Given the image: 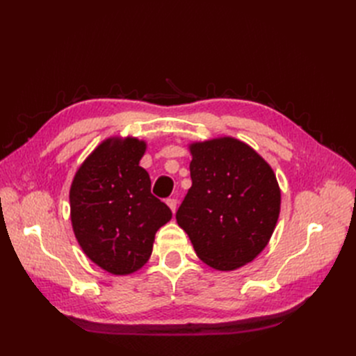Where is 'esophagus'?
<instances>
[{
	"mask_svg": "<svg viewBox=\"0 0 356 356\" xmlns=\"http://www.w3.org/2000/svg\"><path fill=\"white\" fill-rule=\"evenodd\" d=\"M166 203H168V207L170 208L172 213H175V212H177V204H178L177 199H168V200H166Z\"/></svg>",
	"mask_w": 356,
	"mask_h": 356,
	"instance_id": "1",
	"label": "esophagus"
}]
</instances>
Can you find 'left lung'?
<instances>
[{"instance_id":"8db88e82","label":"left lung","mask_w":356,"mask_h":356,"mask_svg":"<svg viewBox=\"0 0 356 356\" xmlns=\"http://www.w3.org/2000/svg\"><path fill=\"white\" fill-rule=\"evenodd\" d=\"M193 184L177 222L200 260L215 270H236L270 241L281 212V188L272 166L232 136L191 143Z\"/></svg>"}]
</instances>
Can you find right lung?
I'll return each mask as SVG.
<instances>
[{
    "mask_svg": "<svg viewBox=\"0 0 356 356\" xmlns=\"http://www.w3.org/2000/svg\"><path fill=\"white\" fill-rule=\"evenodd\" d=\"M145 149L147 143L134 136L106 138L80 165L70 188L72 230L83 252L117 276L145 266L156 232L172 218L139 166Z\"/></svg>",
    "mask_w": 356,
    "mask_h": 356,
    "instance_id": "right-lung-1",
    "label": "right lung"
}]
</instances>
